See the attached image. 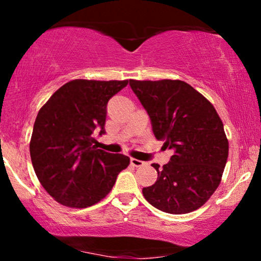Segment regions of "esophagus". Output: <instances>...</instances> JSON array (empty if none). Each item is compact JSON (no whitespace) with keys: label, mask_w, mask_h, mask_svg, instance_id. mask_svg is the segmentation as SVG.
Masks as SVG:
<instances>
[{"label":"esophagus","mask_w":261,"mask_h":261,"mask_svg":"<svg viewBox=\"0 0 261 261\" xmlns=\"http://www.w3.org/2000/svg\"><path fill=\"white\" fill-rule=\"evenodd\" d=\"M130 163H131V166H134V167H136V168H139V167H143L145 166V162L143 161H140V160H136V158H131L130 160Z\"/></svg>","instance_id":"1"}]
</instances>
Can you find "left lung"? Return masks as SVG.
<instances>
[{
	"instance_id": "left-lung-1",
	"label": "left lung",
	"mask_w": 261,
	"mask_h": 261,
	"mask_svg": "<svg viewBox=\"0 0 261 261\" xmlns=\"http://www.w3.org/2000/svg\"><path fill=\"white\" fill-rule=\"evenodd\" d=\"M130 87L151 119L155 139L173 155L158 178L142 189L145 199L167 214L195 211L215 193L228 158L222 120L210 101L182 81H135Z\"/></svg>"
}]
</instances>
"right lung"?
<instances>
[{
    "instance_id": "obj_1",
    "label": "right lung",
    "mask_w": 261,
    "mask_h": 261,
    "mask_svg": "<svg viewBox=\"0 0 261 261\" xmlns=\"http://www.w3.org/2000/svg\"><path fill=\"white\" fill-rule=\"evenodd\" d=\"M128 81H70L39 110L29 149L45 190L61 205L86 208L110 193L130 158L97 147L106 134L107 104Z\"/></svg>"
}]
</instances>
